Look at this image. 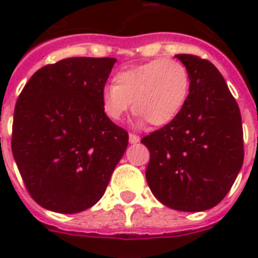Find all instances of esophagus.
Here are the masks:
<instances>
[{
    "label": "esophagus",
    "instance_id": "esophagus-1",
    "mask_svg": "<svg viewBox=\"0 0 258 258\" xmlns=\"http://www.w3.org/2000/svg\"><path fill=\"white\" fill-rule=\"evenodd\" d=\"M128 139H130V143H138V142L141 141L139 135H137V134H133V133H130Z\"/></svg>",
    "mask_w": 258,
    "mask_h": 258
}]
</instances>
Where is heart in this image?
I'll return each instance as SVG.
<instances>
[{"label":"heart","instance_id":"1","mask_svg":"<svg viewBox=\"0 0 258 258\" xmlns=\"http://www.w3.org/2000/svg\"><path fill=\"white\" fill-rule=\"evenodd\" d=\"M190 89L187 68L174 58H155L121 71L113 86L105 87L101 104L105 115L120 120L133 103V111L151 125L169 124L183 108Z\"/></svg>","mask_w":258,"mask_h":258}]
</instances>
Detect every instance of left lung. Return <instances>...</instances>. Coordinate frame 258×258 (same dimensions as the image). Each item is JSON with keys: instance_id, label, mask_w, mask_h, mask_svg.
<instances>
[{"instance_id": "1", "label": "left lung", "mask_w": 258, "mask_h": 258, "mask_svg": "<svg viewBox=\"0 0 258 258\" xmlns=\"http://www.w3.org/2000/svg\"><path fill=\"white\" fill-rule=\"evenodd\" d=\"M187 68L190 89L169 124L146 135V179L159 202L180 212L214 208L244 163L241 112L220 71L194 54H175Z\"/></svg>"}]
</instances>
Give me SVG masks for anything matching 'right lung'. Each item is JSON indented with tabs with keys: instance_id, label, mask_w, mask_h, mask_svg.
Returning <instances> with one entry per match:
<instances>
[{
	"instance_id": "add662e5",
	"label": "right lung",
	"mask_w": 258,
	"mask_h": 258,
	"mask_svg": "<svg viewBox=\"0 0 258 258\" xmlns=\"http://www.w3.org/2000/svg\"><path fill=\"white\" fill-rule=\"evenodd\" d=\"M116 58L70 57L42 67L16 103L12 153L40 206L72 214L96 204L128 145L101 95Z\"/></svg>"
}]
</instances>
